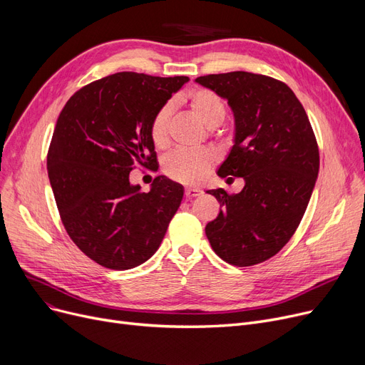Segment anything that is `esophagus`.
I'll return each mask as SVG.
<instances>
[{"label":"esophagus","mask_w":365,"mask_h":365,"mask_svg":"<svg viewBox=\"0 0 365 365\" xmlns=\"http://www.w3.org/2000/svg\"><path fill=\"white\" fill-rule=\"evenodd\" d=\"M201 194H202V190L198 189V187H186V189H185V195H186V198H189V200L197 198V197H200Z\"/></svg>","instance_id":"1"}]
</instances>
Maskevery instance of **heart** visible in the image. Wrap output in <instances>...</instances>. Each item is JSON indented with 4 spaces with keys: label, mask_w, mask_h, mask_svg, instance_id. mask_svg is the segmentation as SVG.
<instances>
[{
    "label": "heart",
    "mask_w": 365,
    "mask_h": 365,
    "mask_svg": "<svg viewBox=\"0 0 365 365\" xmlns=\"http://www.w3.org/2000/svg\"><path fill=\"white\" fill-rule=\"evenodd\" d=\"M195 117L208 128L219 125L226 108L219 96L205 88H197L187 93L182 99ZM171 105H164L152 118L149 125V136L155 148H165L168 143V121ZM217 161L216 152L212 148H200L195 150H178L165 160L164 173L179 183L192 186L201 183Z\"/></svg>",
    "instance_id": "b5f03b06"
}]
</instances>
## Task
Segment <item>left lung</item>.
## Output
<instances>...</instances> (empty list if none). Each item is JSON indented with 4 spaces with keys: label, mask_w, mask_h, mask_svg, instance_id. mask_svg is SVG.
Returning a JSON list of instances; mask_svg holds the SVG:
<instances>
[{
    "label": "left lung",
    "mask_w": 365,
    "mask_h": 365,
    "mask_svg": "<svg viewBox=\"0 0 365 365\" xmlns=\"http://www.w3.org/2000/svg\"><path fill=\"white\" fill-rule=\"evenodd\" d=\"M195 81L234 112V146L217 175L245 182L240 194L207 190L223 208L205 235L229 264L262 263L290 241L311 200L319 170L312 125L293 90L271 76L235 71Z\"/></svg>",
    "instance_id": "obj_1"
}]
</instances>
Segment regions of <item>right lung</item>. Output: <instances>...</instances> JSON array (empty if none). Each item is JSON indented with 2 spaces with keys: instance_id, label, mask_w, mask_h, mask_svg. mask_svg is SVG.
<instances>
[{
  "instance_id": "add662e5",
  "label": "right lung",
  "mask_w": 365,
  "mask_h": 365,
  "mask_svg": "<svg viewBox=\"0 0 365 365\" xmlns=\"http://www.w3.org/2000/svg\"><path fill=\"white\" fill-rule=\"evenodd\" d=\"M187 80L108 75L73 93L57 118L47 153L57 210L75 245L108 269L152 257L182 202V185L157 176L140 192L130 171L136 164L157 171L150 121Z\"/></svg>"
}]
</instances>
